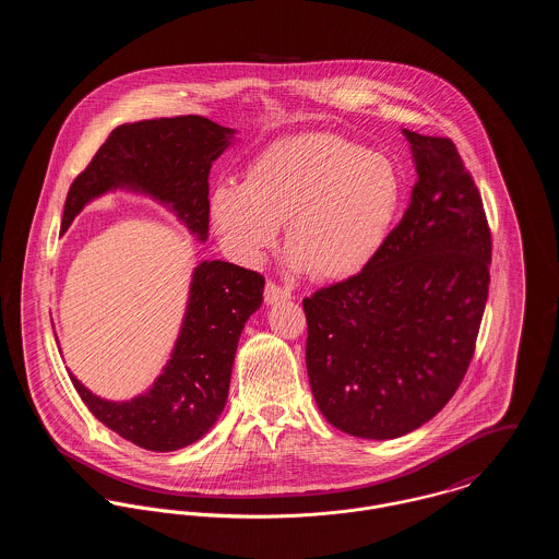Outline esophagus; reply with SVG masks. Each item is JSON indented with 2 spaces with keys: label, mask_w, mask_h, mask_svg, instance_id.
Returning <instances> with one entry per match:
<instances>
[{
  "label": "esophagus",
  "mask_w": 559,
  "mask_h": 559,
  "mask_svg": "<svg viewBox=\"0 0 559 559\" xmlns=\"http://www.w3.org/2000/svg\"><path fill=\"white\" fill-rule=\"evenodd\" d=\"M293 299V293L286 290V288H280L277 284L273 282H266V288H264V304L266 306H275L280 301H288Z\"/></svg>",
  "instance_id": "1"
}]
</instances>
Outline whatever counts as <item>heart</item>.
Listing matches in <instances>:
<instances>
[{
    "label": "heart",
    "mask_w": 559,
    "mask_h": 559,
    "mask_svg": "<svg viewBox=\"0 0 559 559\" xmlns=\"http://www.w3.org/2000/svg\"><path fill=\"white\" fill-rule=\"evenodd\" d=\"M400 193L388 157L335 133H304L264 148L249 163L245 182H217L211 217L242 262L264 260L286 224L295 271L348 280L383 249Z\"/></svg>",
    "instance_id": "obj_1"
}]
</instances>
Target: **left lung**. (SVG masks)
<instances>
[{
    "mask_svg": "<svg viewBox=\"0 0 559 559\" xmlns=\"http://www.w3.org/2000/svg\"><path fill=\"white\" fill-rule=\"evenodd\" d=\"M402 135L417 180L399 226L361 273L304 299L320 413L337 430L377 441L419 428L454 396L490 282V233L456 146Z\"/></svg>",
    "mask_w": 559,
    "mask_h": 559,
    "instance_id": "obj_1",
    "label": "left lung"
}]
</instances>
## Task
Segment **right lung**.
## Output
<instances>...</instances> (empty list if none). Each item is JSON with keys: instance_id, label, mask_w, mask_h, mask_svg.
Wrapping results in <instances>:
<instances>
[{"instance_id": "add662e5", "label": "right lung", "mask_w": 559, "mask_h": 559, "mask_svg": "<svg viewBox=\"0 0 559 559\" xmlns=\"http://www.w3.org/2000/svg\"><path fill=\"white\" fill-rule=\"evenodd\" d=\"M237 129L204 116L142 120L114 129L67 195L62 233L96 198L129 191L153 198L187 228L209 239V174ZM264 277L224 260H202L189 284L178 337L155 383L131 400L92 394L71 381L92 415L122 439L174 452L202 439L219 419L233 377L240 331L262 306Z\"/></svg>"}]
</instances>
